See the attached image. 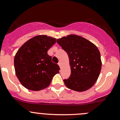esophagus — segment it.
I'll return each instance as SVG.
<instances>
[{
	"mask_svg": "<svg viewBox=\"0 0 120 120\" xmlns=\"http://www.w3.org/2000/svg\"><path fill=\"white\" fill-rule=\"evenodd\" d=\"M58 65H59V67L61 68V63L59 62V63H58Z\"/></svg>",
	"mask_w": 120,
	"mask_h": 120,
	"instance_id": "1",
	"label": "esophagus"
}]
</instances>
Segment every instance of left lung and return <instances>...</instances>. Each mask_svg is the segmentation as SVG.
I'll return each mask as SVG.
<instances>
[{
  "instance_id": "1",
  "label": "left lung",
  "mask_w": 120,
  "mask_h": 120,
  "mask_svg": "<svg viewBox=\"0 0 120 120\" xmlns=\"http://www.w3.org/2000/svg\"><path fill=\"white\" fill-rule=\"evenodd\" d=\"M58 44L68 54L71 75L64 79L67 88L83 92L97 81L101 68L100 53L97 47L84 38L70 35L57 39Z\"/></svg>"
}]
</instances>
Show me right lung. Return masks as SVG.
Segmentation results:
<instances>
[{
  "mask_svg": "<svg viewBox=\"0 0 120 120\" xmlns=\"http://www.w3.org/2000/svg\"><path fill=\"white\" fill-rule=\"evenodd\" d=\"M56 39L38 35L30 39L19 49L14 57L17 77L21 84L31 90H42L50 85L60 68L52 61L48 51Z\"/></svg>",
  "mask_w": 120,
  "mask_h": 120,
  "instance_id": "1",
  "label": "right lung"
}]
</instances>
